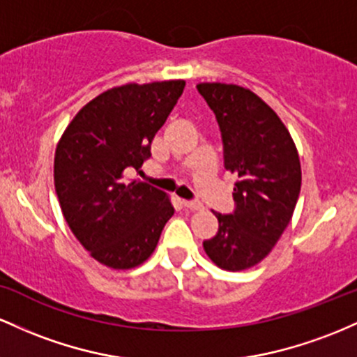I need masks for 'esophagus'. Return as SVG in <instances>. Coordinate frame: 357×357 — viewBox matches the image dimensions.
Here are the masks:
<instances>
[{
  "label": "esophagus",
  "instance_id": "obj_1",
  "mask_svg": "<svg viewBox=\"0 0 357 357\" xmlns=\"http://www.w3.org/2000/svg\"><path fill=\"white\" fill-rule=\"evenodd\" d=\"M182 206L187 207L190 211H202L204 206L200 202H195V200H182Z\"/></svg>",
  "mask_w": 357,
  "mask_h": 357
}]
</instances>
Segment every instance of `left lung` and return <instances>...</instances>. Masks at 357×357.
<instances>
[{
  "instance_id": "left-lung-1",
  "label": "left lung",
  "mask_w": 357,
  "mask_h": 357,
  "mask_svg": "<svg viewBox=\"0 0 357 357\" xmlns=\"http://www.w3.org/2000/svg\"><path fill=\"white\" fill-rule=\"evenodd\" d=\"M224 145V167L238 177L236 209L214 212L219 231L204 241L214 265L243 271L265 259L297 206L302 168L297 146L278 114L259 96L236 84L200 82Z\"/></svg>"
}]
</instances>
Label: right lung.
Instances as JSON below:
<instances>
[{"label": "right lung", "instance_id": "add662e5", "mask_svg": "<svg viewBox=\"0 0 357 357\" xmlns=\"http://www.w3.org/2000/svg\"><path fill=\"white\" fill-rule=\"evenodd\" d=\"M183 87L185 81H162L107 89L60 136L54 160L60 209L72 234L104 266L145 263L174 215L165 192L126 174L151 155V142Z\"/></svg>", "mask_w": 357, "mask_h": 357}]
</instances>
